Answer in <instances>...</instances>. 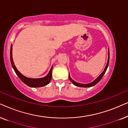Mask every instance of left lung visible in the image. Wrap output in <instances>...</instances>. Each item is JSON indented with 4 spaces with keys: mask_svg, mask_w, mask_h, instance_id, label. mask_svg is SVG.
Wrapping results in <instances>:
<instances>
[{
    "mask_svg": "<svg viewBox=\"0 0 128 128\" xmlns=\"http://www.w3.org/2000/svg\"><path fill=\"white\" fill-rule=\"evenodd\" d=\"M109 62H110V51H109V48H108V61H107V63H106V68H105L104 71H103L101 73L100 75V76L98 77L97 78H96V79L94 80L93 82H92V83H88V84H82V83H78V82H76L74 81V80H73L72 78H71L70 76V74L69 75V80H70V82L76 86H78V87H90L94 86V85H96V84L98 83L100 81V80L101 79V78H102V76H104V74H105V73H106V69H107V68L108 67V65H109Z\"/></svg>",
    "mask_w": 128,
    "mask_h": 128,
    "instance_id": "1",
    "label": "left lung"
}]
</instances>
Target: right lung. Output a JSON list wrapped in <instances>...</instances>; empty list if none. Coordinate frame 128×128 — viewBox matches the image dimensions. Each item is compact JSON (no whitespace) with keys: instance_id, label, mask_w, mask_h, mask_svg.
Listing matches in <instances>:
<instances>
[{"instance_id":"right-lung-1","label":"right lung","mask_w":128,"mask_h":128,"mask_svg":"<svg viewBox=\"0 0 128 128\" xmlns=\"http://www.w3.org/2000/svg\"><path fill=\"white\" fill-rule=\"evenodd\" d=\"M12 47H13V45L12 44L11 47H10V61H11L12 66L17 76H18V78H20V80H22L24 83H25L26 85H27L28 86L31 87H40L45 86L48 84L52 78V70L53 66H52V67L50 68V70L48 73V74H47L46 76L44 77V78H27V77L22 75V73L17 69L16 67L14 65V64L13 62V56H12Z\"/></svg>"}]
</instances>
